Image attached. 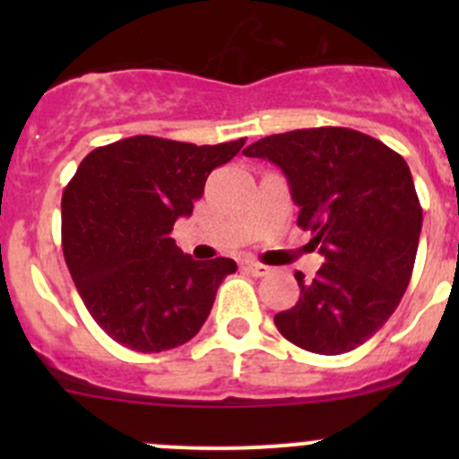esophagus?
<instances>
[{"label":"esophagus","mask_w":459,"mask_h":459,"mask_svg":"<svg viewBox=\"0 0 459 459\" xmlns=\"http://www.w3.org/2000/svg\"><path fill=\"white\" fill-rule=\"evenodd\" d=\"M242 268H244V271H247V273H251V275H255V277L268 275V271H271V268L264 266V264H259V262H244Z\"/></svg>","instance_id":"obj_1"}]
</instances>
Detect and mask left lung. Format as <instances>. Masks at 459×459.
I'll list each match as a JSON object with an SVG mask.
<instances>
[{
    "label": "left lung",
    "instance_id": "1",
    "mask_svg": "<svg viewBox=\"0 0 459 459\" xmlns=\"http://www.w3.org/2000/svg\"><path fill=\"white\" fill-rule=\"evenodd\" d=\"M280 166L324 264L299 299L275 316L295 346L319 355L358 349L395 313L411 281L422 206L404 157L353 128L322 126L264 137L248 148Z\"/></svg>",
    "mask_w": 459,
    "mask_h": 459
}]
</instances>
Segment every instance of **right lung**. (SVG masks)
Here are the masks:
<instances>
[{
	"label": "right lung",
	"instance_id": "right-lung-1",
	"mask_svg": "<svg viewBox=\"0 0 459 459\" xmlns=\"http://www.w3.org/2000/svg\"><path fill=\"white\" fill-rule=\"evenodd\" d=\"M242 140L195 146L135 135L82 160L62 197V247L92 319L126 349L160 353L186 344L211 313L229 257L197 262L170 238L193 212L212 169Z\"/></svg>",
	"mask_w": 459,
	"mask_h": 459
}]
</instances>
